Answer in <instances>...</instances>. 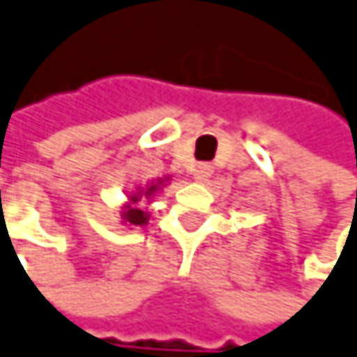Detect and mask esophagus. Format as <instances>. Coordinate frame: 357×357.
<instances>
[{
  "label": "esophagus",
  "instance_id": "1",
  "mask_svg": "<svg viewBox=\"0 0 357 357\" xmlns=\"http://www.w3.org/2000/svg\"><path fill=\"white\" fill-rule=\"evenodd\" d=\"M212 176V165L211 163H198L194 169V179L196 181H206Z\"/></svg>",
  "mask_w": 357,
  "mask_h": 357
}]
</instances>
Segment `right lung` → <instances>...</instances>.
<instances>
[{
    "label": "right lung",
    "mask_w": 357,
    "mask_h": 357,
    "mask_svg": "<svg viewBox=\"0 0 357 357\" xmlns=\"http://www.w3.org/2000/svg\"><path fill=\"white\" fill-rule=\"evenodd\" d=\"M165 181H169V178H159L157 181H146V185L143 188H137L130 196H128V202L122 206V222L128 225V227H145L149 222V212L141 208V202L143 200H151L161 188H165Z\"/></svg>",
    "instance_id": "obj_1"
}]
</instances>
